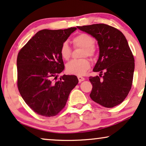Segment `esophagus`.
<instances>
[{
    "instance_id": "esophagus-1",
    "label": "esophagus",
    "mask_w": 146,
    "mask_h": 146,
    "mask_svg": "<svg viewBox=\"0 0 146 146\" xmlns=\"http://www.w3.org/2000/svg\"><path fill=\"white\" fill-rule=\"evenodd\" d=\"M78 79L79 82H82V81H84L85 80L84 78L82 77V76H78Z\"/></svg>"
}]
</instances>
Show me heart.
I'll return each mask as SVG.
<instances>
[{
  "instance_id": "1",
  "label": "heart",
  "mask_w": 146,
  "mask_h": 146,
  "mask_svg": "<svg viewBox=\"0 0 146 146\" xmlns=\"http://www.w3.org/2000/svg\"><path fill=\"white\" fill-rule=\"evenodd\" d=\"M72 42L75 48H82V57L88 56L94 58L96 56L97 50L94 45L95 40L91 35L81 33L73 38ZM60 54L64 60L70 59L72 55V48L66 42L62 43L60 47ZM90 62L87 58L73 60L67 64L66 70L72 74L83 75L90 68Z\"/></svg>"
}]
</instances>
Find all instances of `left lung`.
<instances>
[{"mask_svg":"<svg viewBox=\"0 0 146 146\" xmlns=\"http://www.w3.org/2000/svg\"><path fill=\"white\" fill-rule=\"evenodd\" d=\"M77 28L95 37L100 48L99 58L93 71L101 74L100 76L89 77L92 85L90 96L106 108L119 104L130 91L135 66L126 38L118 29L106 24Z\"/></svg>","mask_w":146,"mask_h":146,"instance_id":"1","label":"left lung"}]
</instances>
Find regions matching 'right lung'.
Returning a JSON list of instances; mask_svg holds the SVG:
<instances>
[{"mask_svg": "<svg viewBox=\"0 0 146 146\" xmlns=\"http://www.w3.org/2000/svg\"><path fill=\"white\" fill-rule=\"evenodd\" d=\"M76 30V27L42 30L18 54V89L26 104L37 114L56 115L78 82L74 75H63L57 80L58 74L64 69L61 45Z\"/></svg>", "mask_w": 146, "mask_h": 146, "instance_id": "1", "label": "right lung"}]
</instances>
